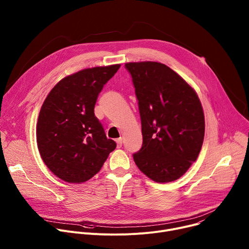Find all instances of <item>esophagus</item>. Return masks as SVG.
<instances>
[{
    "label": "esophagus",
    "instance_id": "obj_1",
    "mask_svg": "<svg viewBox=\"0 0 249 249\" xmlns=\"http://www.w3.org/2000/svg\"><path fill=\"white\" fill-rule=\"evenodd\" d=\"M116 143H117V148H121L122 147V144H123V141H122V138H119L116 140Z\"/></svg>",
    "mask_w": 249,
    "mask_h": 249
}]
</instances>
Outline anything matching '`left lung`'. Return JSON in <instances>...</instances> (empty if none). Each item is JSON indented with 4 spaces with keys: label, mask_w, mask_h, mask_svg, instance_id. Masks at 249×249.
Listing matches in <instances>:
<instances>
[{
    "label": "left lung",
    "mask_w": 249,
    "mask_h": 249,
    "mask_svg": "<svg viewBox=\"0 0 249 249\" xmlns=\"http://www.w3.org/2000/svg\"><path fill=\"white\" fill-rule=\"evenodd\" d=\"M138 100L143 145L133 155L139 169L157 182L178 179L201 151L205 119L195 90L158 62L127 63Z\"/></svg>",
    "instance_id": "1"
}]
</instances>
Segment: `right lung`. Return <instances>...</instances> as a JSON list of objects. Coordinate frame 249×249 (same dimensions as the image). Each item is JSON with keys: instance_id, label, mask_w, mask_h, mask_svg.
<instances>
[{"instance_id": "obj_1", "label": "right lung", "mask_w": 249, "mask_h": 249, "mask_svg": "<svg viewBox=\"0 0 249 249\" xmlns=\"http://www.w3.org/2000/svg\"><path fill=\"white\" fill-rule=\"evenodd\" d=\"M119 68L95 67L68 76L43 102L36 129L38 150L47 167L66 182L90 179L116 148L94 115V105Z\"/></svg>"}]
</instances>
